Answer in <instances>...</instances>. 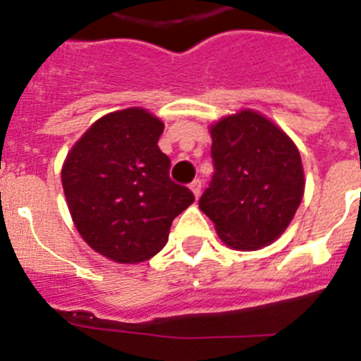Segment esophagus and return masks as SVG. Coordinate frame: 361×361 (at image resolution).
<instances>
[{
  "instance_id": "34e87169",
  "label": "esophagus",
  "mask_w": 361,
  "mask_h": 361,
  "mask_svg": "<svg viewBox=\"0 0 361 361\" xmlns=\"http://www.w3.org/2000/svg\"><path fill=\"white\" fill-rule=\"evenodd\" d=\"M190 188H191V191H193V195L199 197L200 191H202V180H200V178H195V180L190 184Z\"/></svg>"
}]
</instances>
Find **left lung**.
<instances>
[{
	"mask_svg": "<svg viewBox=\"0 0 361 361\" xmlns=\"http://www.w3.org/2000/svg\"><path fill=\"white\" fill-rule=\"evenodd\" d=\"M213 177L199 208L235 250H258L288 228L304 197L302 159L279 126L244 110L212 126Z\"/></svg>",
	"mask_w": 361,
	"mask_h": 361,
	"instance_id": "obj_1",
	"label": "left lung"
}]
</instances>
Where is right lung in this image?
<instances>
[{
	"instance_id": "obj_1",
	"label": "right lung",
	"mask_w": 361,
	"mask_h": 361,
	"mask_svg": "<svg viewBox=\"0 0 361 361\" xmlns=\"http://www.w3.org/2000/svg\"><path fill=\"white\" fill-rule=\"evenodd\" d=\"M162 126L142 108L114 111L75 142L61 171L66 204L85 242L121 264L157 255L195 195L170 178Z\"/></svg>"
}]
</instances>
